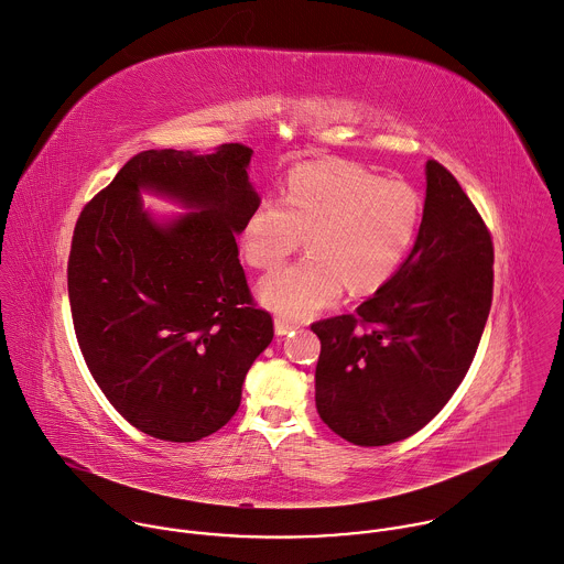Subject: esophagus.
I'll return each mask as SVG.
<instances>
[{
  "instance_id": "34e87169",
  "label": "esophagus",
  "mask_w": 564,
  "mask_h": 564,
  "mask_svg": "<svg viewBox=\"0 0 564 564\" xmlns=\"http://www.w3.org/2000/svg\"><path fill=\"white\" fill-rule=\"evenodd\" d=\"M295 328H300V326L293 324V322H289V319H282V317L275 319V333H278V335H289V333L295 330Z\"/></svg>"
}]
</instances>
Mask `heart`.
Listing matches in <instances>:
<instances>
[{"label":"heart","mask_w":564,"mask_h":564,"mask_svg":"<svg viewBox=\"0 0 564 564\" xmlns=\"http://www.w3.org/2000/svg\"><path fill=\"white\" fill-rule=\"evenodd\" d=\"M279 200L247 216L240 245L260 271L280 267L304 240L308 256L260 284L275 313L304 319L352 293L381 289L405 260L421 223V196L405 181H381L352 163H313L289 174Z\"/></svg>","instance_id":"1"}]
</instances>
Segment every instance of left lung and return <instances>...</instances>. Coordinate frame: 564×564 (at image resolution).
Returning a JSON list of instances; mask_svg holds the SVG:
<instances>
[{"instance_id": "1", "label": "left lung", "mask_w": 564, "mask_h": 564, "mask_svg": "<svg viewBox=\"0 0 564 564\" xmlns=\"http://www.w3.org/2000/svg\"><path fill=\"white\" fill-rule=\"evenodd\" d=\"M408 260L355 313L313 322L322 341L315 405L355 445L419 432L449 401L476 355L494 293L491 234L436 161Z\"/></svg>"}]
</instances>
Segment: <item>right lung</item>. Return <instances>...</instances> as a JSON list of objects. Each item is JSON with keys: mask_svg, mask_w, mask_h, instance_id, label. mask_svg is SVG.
<instances>
[{"mask_svg": "<svg viewBox=\"0 0 564 564\" xmlns=\"http://www.w3.org/2000/svg\"><path fill=\"white\" fill-rule=\"evenodd\" d=\"M253 150L216 154L148 150L82 212L68 297L90 375L141 432L192 443L238 410L242 381L273 339L240 264L236 234L260 203L247 165ZM150 186L195 212L159 228L140 209Z\"/></svg>", "mask_w": 564, "mask_h": 564, "instance_id": "1", "label": "right lung"}]
</instances>
